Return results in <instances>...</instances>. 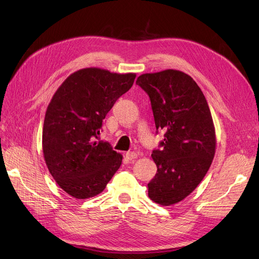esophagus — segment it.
Segmentation results:
<instances>
[{
  "label": "esophagus",
  "instance_id": "esophagus-1",
  "mask_svg": "<svg viewBox=\"0 0 259 259\" xmlns=\"http://www.w3.org/2000/svg\"><path fill=\"white\" fill-rule=\"evenodd\" d=\"M125 156H126L127 160H135L137 158V153L134 151H128L125 153Z\"/></svg>",
  "mask_w": 259,
  "mask_h": 259
}]
</instances>
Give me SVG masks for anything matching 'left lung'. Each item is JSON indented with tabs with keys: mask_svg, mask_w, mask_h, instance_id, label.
Masks as SVG:
<instances>
[{
	"mask_svg": "<svg viewBox=\"0 0 259 259\" xmlns=\"http://www.w3.org/2000/svg\"><path fill=\"white\" fill-rule=\"evenodd\" d=\"M151 101L156 130L165 131L152 151L156 174L148 184L153 202L169 206L188 197L206 175L216 149L207 101L190 75L167 69L138 76Z\"/></svg>",
	"mask_w": 259,
	"mask_h": 259,
	"instance_id": "left-lung-1",
	"label": "left lung"
}]
</instances>
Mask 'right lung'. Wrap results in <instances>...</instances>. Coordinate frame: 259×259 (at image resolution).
I'll return each mask as SVG.
<instances>
[{"instance_id": "obj_1", "label": "right lung", "mask_w": 259, "mask_h": 259, "mask_svg": "<svg viewBox=\"0 0 259 259\" xmlns=\"http://www.w3.org/2000/svg\"><path fill=\"white\" fill-rule=\"evenodd\" d=\"M135 77L85 68L70 74L54 94L45 113L43 154L55 182L71 197H95L120 168L122 154L97 139L103 120Z\"/></svg>"}]
</instances>
